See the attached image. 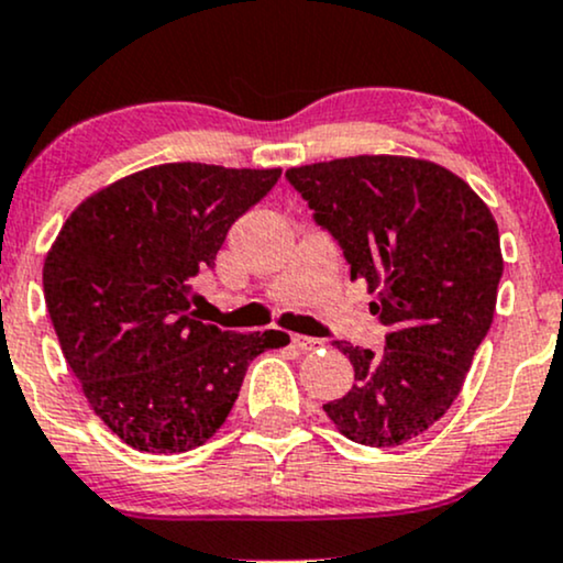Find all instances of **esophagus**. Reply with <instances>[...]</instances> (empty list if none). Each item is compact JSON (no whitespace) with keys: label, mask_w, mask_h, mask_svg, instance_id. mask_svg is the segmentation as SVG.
<instances>
[{"label":"esophagus","mask_w":563,"mask_h":563,"mask_svg":"<svg viewBox=\"0 0 563 563\" xmlns=\"http://www.w3.org/2000/svg\"><path fill=\"white\" fill-rule=\"evenodd\" d=\"M290 344L296 349H301V352H314V349L322 346L320 339H309V335H290Z\"/></svg>","instance_id":"obj_1"}]
</instances>
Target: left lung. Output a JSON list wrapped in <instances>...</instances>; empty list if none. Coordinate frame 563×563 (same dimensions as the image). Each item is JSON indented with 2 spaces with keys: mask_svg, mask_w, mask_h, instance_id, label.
Returning <instances> with one entry per match:
<instances>
[{
  "mask_svg": "<svg viewBox=\"0 0 563 563\" xmlns=\"http://www.w3.org/2000/svg\"><path fill=\"white\" fill-rule=\"evenodd\" d=\"M288 183L363 280L389 328L380 352L333 341L354 384L322 405L346 439L394 448L434 426L463 389L495 318L500 232L487 203L434 161L352 156L294 166Z\"/></svg>",
  "mask_w": 563,
  "mask_h": 563,
  "instance_id": "8db88e82",
  "label": "left lung"
}]
</instances>
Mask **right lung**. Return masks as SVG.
<instances>
[{
    "mask_svg": "<svg viewBox=\"0 0 563 563\" xmlns=\"http://www.w3.org/2000/svg\"><path fill=\"white\" fill-rule=\"evenodd\" d=\"M280 169L161 164L81 200L44 260V301L84 397L140 452L200 448L228 421L275 331H219L192 312L238 217Z\"/></svg>",
    "mask_w": 563,
    "mask_h": 563,
    "instance_id": "add662e5",
    "label": "right lung"
}]
</instances>
